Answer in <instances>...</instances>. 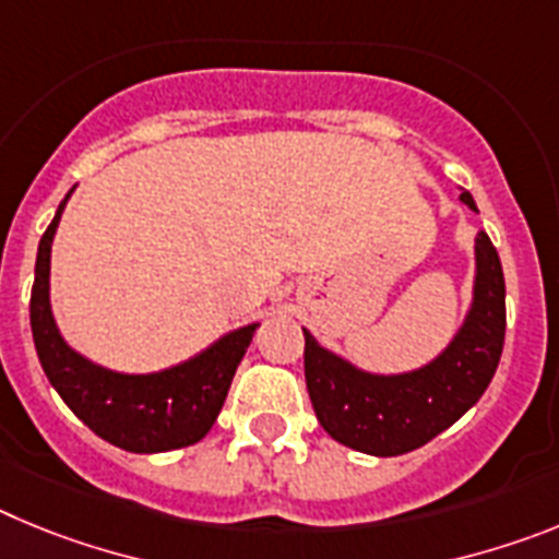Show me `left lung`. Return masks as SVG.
Masks as SVG:
<instances>
[{
    "instance_id": "left-lung-1",
    "label": "left lung",
    "mask_w": 559,
    "mask_h": 559,
    "mask_svg": "<svg viewBox=\"0 0 559 559\" xmlns=\"http://www.w3.org/2000/svg\"><path fill=\"white\" fill-rule=\"evenodd\" d=\"M459 199L476 210L471 192ZM507 333V288L496 246L478 231L473 308L456 338L428 367L406 374H369L305 330V380L324 431L369 456H400L451 428L498 369Z\"/></svg>"
}]
</instances>
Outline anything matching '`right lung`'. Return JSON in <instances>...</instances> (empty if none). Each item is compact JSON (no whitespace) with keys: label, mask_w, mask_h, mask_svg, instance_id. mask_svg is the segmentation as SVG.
I'll use <instances>...</instances> for the list:
<instances>
[{"label":"right lung","mask_w":559,"mask_h":559,"mask_svg":"<svg viewBox=\"0 0 559 559\" xmlns=\"http://www.w3.org/2000/svg\"><path fill=\"white\" fill-rule=\"evenodd\" d=\"M67 199L38 243L29 294V328L44 374L78 419L122 451L165 453L195 445L218 419L257 324L235 330L195 358L153 374L111 372L69 349L49 310V251Z\"/></svg>","instance_id":"right-lung-1"}]
</instances>
